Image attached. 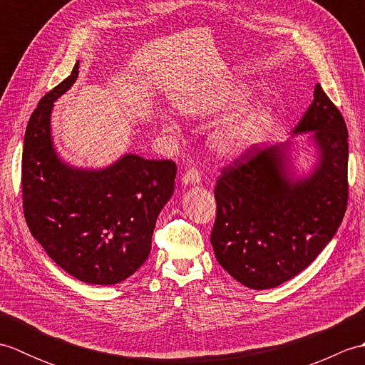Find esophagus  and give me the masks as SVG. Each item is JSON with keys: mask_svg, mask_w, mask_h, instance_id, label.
I'll return each instance as SVG.
<instances>
[{"mask_svg": "<svg viewBox=\"0 0 365 365\" xmlns=\"http://www.w3.org/2000/svg\"><path fill=\"white\" fill-rule=\"evenodd\" d=\"M182 182H183L185 185H196V183H199V182H200L199 170L195 169V168H190V169L187 170V173L183 174Z\"/></svg>", "mask_w": 365, "mask_h": 365, "instance_id": "obj_1", "label": "esophagus"}]
</instances>
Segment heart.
<instances>
[{"instance_id": "1", "label": "heart", "mask_w": 365, "mask_h": 365, "mask_svg": "<svg viewBox=\"0 0 365 365\" xmlns=\"http://www.w3.org/2000/svg\"><path fill=\"white\" fill-rule=\"evenodd\" d=\"M255 88L243 81H229L213 96L212 105L218 110H238L251 102ZM274 125V110L267 100H260L245 110L237 119L220 128L212 136V144L224 155L240 153L260 143ZM175 125L168 122V128Z\"/></svg>"}]
</instances>
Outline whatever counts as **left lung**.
I'll return each instance as SVG.
<instances>
[{"mask_svg":"<svg viewBox=\"0 0 365 365\" xmlns=\"http://www.w3.org/2000/svg\"><path fill=\"white\" fill-rule=\"evenodd\" d=\"M319 165L289 170V144L252 145L221 169L210 242L227 273L254 290L299 274L334 237L348 202V131L320 84L293 133H309Z\"/></svg>","mask_w":365,"mask_h":365,"instance_id":"8db88e82","label":"left lung"}]
</instances>
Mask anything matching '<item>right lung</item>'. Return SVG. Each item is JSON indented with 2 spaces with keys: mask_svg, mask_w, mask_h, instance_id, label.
<instances>
[{
  "mask_svg": "<svg viewBox=\"0 0 365 365\" xmlns=\"http://www.w3.org/2000/svg\"><path fill=\"white\" fill-rule=\"evenodd\" d=\"M78 76L72 73L42 97L31 114L21 157L23 213L45 252L83 282L111 285L149 257L161 208L174 192L173 160L127 153L105 169H78L53 147V103Z\"/></svg>",
  "mask_w": 365,
  "mask_h": 365,
  "instance_id": "right-lung-1",
  "label": "right lung"
}]
</instances>
